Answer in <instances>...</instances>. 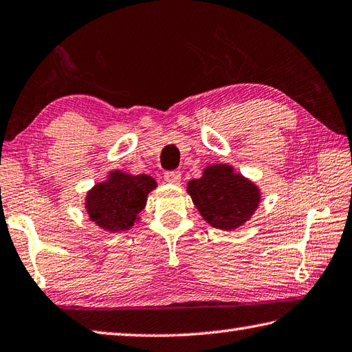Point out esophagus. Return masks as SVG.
<instances>
[{
	"mask_svg": "<svg viewBox=\"0 0 352 352\" xmlns=\"http://www.w3.org/2000/svg\"><path fill=\"white\" fill-rule=\"evenodd\" d=\"M164 179L170 184H179V182H181V171H177V170L165 171Z\"/></svg>",
	"mask_w": 352,
	"mask_h": 352,
	"instance_id": "esophagus-1",
	"label": "esophagus"
}]
</instances>
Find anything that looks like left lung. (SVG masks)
<instances>
[{"label": "left lung", "instance_id": "1", "mask_svg": "<svg viewBox=\"0 0 352 352\" xmlns=\"http://www.w3.org/2000/svg\"><path fill=\"white\" fill-rule=\"evenodd\" d=\"M188 193L205 221L221 230H234L254 213L258 190L230 165H211L201 179L188 182Z\"/></svg>", "mask_w": 352, "mask_h": 352}]
</instances>
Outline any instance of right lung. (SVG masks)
Masks as SVG:
<instances>
[{"label":"right lung","instance_id":"add662e5","mask_svg":"<svg viewBox=\"0 0 352 352\" xmlns=\"http://www.w3.org/2000/svg\"><path fill=\"white\" fill-rule=\"evenodd\" d=\"M155 187V179L147 175L131 176L113 171L107 182L98 184L90 191L85 208L91 221L104 230L113 233L130 230Z\"/></svg>","mask_w":352,"mask_h":352}]
</instances>
